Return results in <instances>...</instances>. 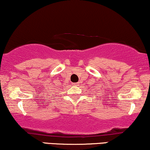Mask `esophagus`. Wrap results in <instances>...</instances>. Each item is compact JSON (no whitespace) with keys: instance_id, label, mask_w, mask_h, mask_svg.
Segmentation results:
<instances>
[{"instance_id":"esophagus-1","label":"esophagus","mask_w":150,"mask_h":150,"mask_svg":"<svg viewBox=\"0 0 150 150\" xmlns=\"http://www.w3.org/2000/svg\"><path fill=\"white\" fill-rule=\"evenodd\" d=\"M73 85H74V86H79V85H80V83H73Z\"/></svg>"}]
</instances>
